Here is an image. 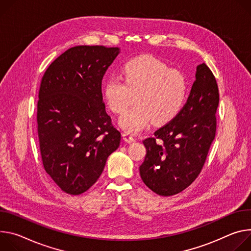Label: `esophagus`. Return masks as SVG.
Segmentation results:
<instances>
[{
    "label": "esophagus",
    "mask_w": 251,
    "mask_h": 251,
    "mask_svg": "<svg viewBox=\"0 0 251 251\" xmlns=\"http://www.w3.org/2000/svg\"><path fill=\"white\" fill-rule=\"evenodd\" d=\"M123 136H124L125 142H126V143L130 144V143H133L135 141V138L130 133H128V132H124Z\"/></svg>",
    "instance_id": "esophagus-1"
}]
</instances>
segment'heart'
Segmentation results:
<instances>
[{
  "label": "heart",
  "mask_w": 251,
  "mask_h": 251,
  "mask_svg": "<svg viewBox=\"0 0 251 251\" xmlns=\"http://www.w3.org/2000/svg\"><path fill=\"white\" fill-rule=\"evenodd\" d=\"M124 79L110 76L105 79L103 93L110 109L122 114L120 126L128 132H140L152 121L163 125L174 120L180 111L186 97L183 75L171 70L151 55H142L122 68Z\"/></svg>",
  "instance_id": "heart-1"
}]
</instances>
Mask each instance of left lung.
<instances>
[{
  "label": "left lung",
  "instance_id": "left-lung-1",
  "mask_svg": "<svg viewBox=\"0 0 251 251\" xmlns=\"http://www.w3.org/2000/svg\"><path fill=\"white\" fill-rule=\"evenodd\" d=\"M219 92L205 65L197 67L186 103L177 116L144 141L147 154L140 166L145 184L158 196L171 197L201 174L216 131Z\"/></svg>",
  "mask_w": 251,
  "mask_h": 251
}]
</instances>
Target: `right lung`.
I'll use <instances>...</instances> for the list:
<instances>
[{"label":"right lung","mask_w":251,"mask_h":251,"mask_svg":"<svg viewBox=\"0 0 251 251\" xmlns=\"http://www.w3.org/2000/svg\"><path fill=\"white\" fill-rule=\"evenodd\" d=\"M120 51L103 46L71 48L42 78L37 121L43 164L55 184L73 196L96 183L121 144L101 94L103 75Z\"/></svg>","instance_id":"add662e5"}]
</instances>
